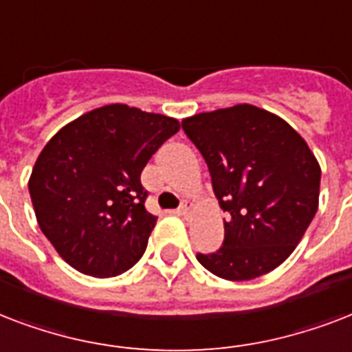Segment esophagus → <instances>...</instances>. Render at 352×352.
I'll return each mask as SVG.
<instances>
[{
	"label": "esophagus",
	"mask_w": 352,
	"mask_h": 352,
	"mask_svg": "<svg viewBox=\"0 0 352 352\" xmlns=\"http://www.w3.org/2000/svg\"><path fill=\"white\" fill-rule=\"evenodd\" d=\"M190 209H192V204H190V201H182V206L178 207V213L185 217V214L190 213Z\"/></svg>",
	"instance_id": "1"
}]
</instances>
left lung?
<instances>
[{
    "mask_svg": "<svg viewBox=\"0 0 352 352\" xmlns=\"http://www.w3.org/2000/svg\"><path fill=\"white\" fill-rule=\"evenodd\" d=\"M204 156L224 220V242L198 263L228 280L275 270L296 250L314 219L321 168L287 121L252 104L182 121Z\"/></svg>",
    "mask_w": 352,
    "mask_h": 352,
    "instance_id": "8db88e82",
    "label": "left lung"
}]
</instances>
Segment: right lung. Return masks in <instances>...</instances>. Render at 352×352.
I'll return each instance as SVG.
<instances>
[{
    "instance_id": "right-lung-1",
    "label": "right lung",
    "mask_w": 352,
    "mask_h": 352,
    "mask_svg": "<svg viewBox=\"0 0 352 352\" xmlns=\"http://www.w3.org/2000/svg\"><path fill=\"white\" fill-rule=\"evenodd\" d=\"M178 130L173 117L108 104L43 146L29 192L40 230L69 266L116 277L143 257L157 219L145 209L141 173Z\"/></svg>"
}]
</instances>
